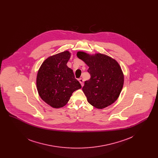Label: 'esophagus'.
Wrapping results in <instances>:
<instances>
[{
    "mask_svg": "<svg viewBox=\"0 0 158 158\" xmlns=\"http://www.w3.org/2000/svg\"><path fill=\"white\" fill-rule=\"evenodd\" d=\"M78 80H79L80 83L81 84V85L83 86V80L82 79V78H80V79H79Z\"/></svg>",
    "mask_w": 158,
    "mask_h": 158,
    "instance_id": "34e87169",
    "label": "esophagus"
}]
</instances>
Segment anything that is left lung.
<instances>
[{"label":"left lung","mask_w":158,"mask_h":158,"mask_svg":"<svg viewBox=\"0 0 158 158\" xmlns=\"http://www.w3.org/2000/svg\"><path fill=\"white\" fill-rule=\"evenodd\" d=\"M77 56L89 67L90 79L85 82L82 88L88 102L98 109L113 104L119 97L124 84V75L118 63L101 53L78 52Z\"/></svg>","instance_id":"8db88e82"}]
</instances>
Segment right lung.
I'll list each match as a JSON object with an SVG mask.
<instances>
[{"instance_id":"add662e5","label":"right lung","mask_w":158,"mask_h":158,"mask_svg":"<svg viewBox=\"0 0 158 158\" xmlns=\"http://www.w3.org/2000/svg\"><path fill=\"white\" fill-rule=\"evenodd\" d=\"M71 53L64 51L46 59L37 76V88L41 98L52 107L66 105L73 92L82 88L67 63Z\"/></svg>"}]
</instances>
